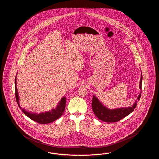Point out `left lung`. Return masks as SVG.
Instances as JSON below:
<instances>
[{"mask_svg": "<svg viewBox=\"0 0 159 159\" xmlns=\"http://www.w3.org/2000/svg\"><path fill=\"white\" fill-rule=\"evenodd\" d=\"M142 75L140 79L139 88L142 89ZM141 93L139 95L137 100L139 101L141 98ZM136 106V102L133 106L128 108H120L117 109H108L105 106H103L95 96H93L92 101V108L95 115L99 120L105 122L112 123L120 121L124 117L128 116L129 114L133 112Z\"/></svg>", "mask_w": 159, "mask_h": 159, "instance_id": "1", "label": "left lung"}]
</instances>
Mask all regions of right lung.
Wrapping results in <instances>:
<instances>
[{
  "label": "right lung",
  "mask_w": 159,
  "mask_h": 159,
  "mask_svg": "<svg viewBox=\"0 0 159 159\" xmlns=\"http://www.w3.org/2000/svg\"><path fill=\"white\" fill-rule=\"evenodd\" d=\"M16 79L15 77V98L16 102L19 107L21 108V107L19 104V97H18V93L16 88ZM66 103V99L65 97H63L61 99L60 101L58 102V105L55 108H53L51 111H47L45 113H30L29 112H27L25 111L24 109L22 110L23 113L25 114L28 117H29L33 121H36L40 124H47L57 120L59 119L61 116L62 115V114L64 111Z\"/></svg>",
  "instance_id": "right-lung-1"
}]
</instances>
